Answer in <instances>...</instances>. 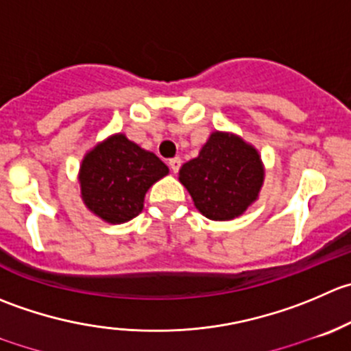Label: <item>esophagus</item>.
<instances>
[{
    "mask_svg": "<svg viewBox=\"0 0 351 351\" xmlns=\"http://www.w3.org/2000/svg\"><path fill=\"white\" fill-rule=\"evenodd\" d=\"M168 166H169V169H171L173 173H178L180 171V166H182V159H180V158L169 159Z\"/></svg>",
    "mask_w": 351,
    "mask_h": 351,
    "instance_id": "esophagus-1",
    "label": "esophagus"
}]
</instances>
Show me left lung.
<instances>
[{"label": "left lung", "mask_w": 351, "mask_h": 351, "mask_svg": "<svg viewBox=\"0 0 351 351\" xmlns=\"http://www.w3.org/2000/svg\"><path fill=\"white\" fill-rule=\"evenodd\" d=\"M264 180L258 152L241 138L214 132L199 158L180 169V182L197 209L214 221H228L245 213L257 199Z\"/></svg>", "instance_id": "left-lung-1"}]
</instances>
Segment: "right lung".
I'll return each instance as SVG.
<instances>
[{"label":"right lung","mask_w":351,"mask_h":351,"mask_svg":"<svg viewBox=\"0 0 351 351\" xmlns=\"http://www.w3.org/2000/svg\"><path fill=\"white\" fill-rule=\"evenodd\" d=\"M168 171L156 154L141 149L125 135H113L82 161V199L108 223H125L138 216L149 186Z\"/></svg>","instance_id":"1"}]
</instances>
